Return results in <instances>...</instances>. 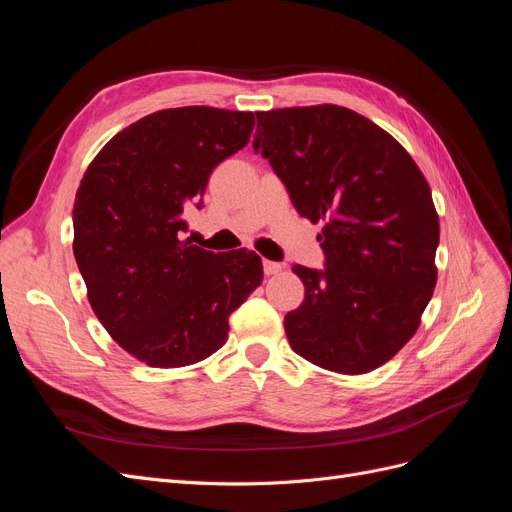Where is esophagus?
<instances>
[{"instance_id":"esophagus-1","label":"esophagus","mask_w":512,"mask_h":512,"mask_svg":"<svg viewBox=\"0 0 512 512\" xmlns=\"http://www.w3.org/2000/svg\"><path fill=\"white\" fill-rule=\"evenodd\" d=\"M262 269H265V275H275V273L282 271V265H280V262L265 260V265H262Z\"/></svg>"}]
</instances>
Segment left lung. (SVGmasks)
<instances>
[{
  "mask_svg": "<svg viewBox=\"0 0 512 512\" xmlns=\"http://www.w3.org/2000/svg\"><path fill=\"white\" fill-rule=\"evenodd\" d=\"M254 149L294 209L324 222V269L294 265L305 301L286 314L292 350L367 374L416 333L436 288L440 222L421 168L374 121L335 104L256 113Z\"/></svg>",
  "mask_w": 512,
  "mask_h": 512,
  "instance_id": "left-lung-1",
  "label": "left lung"
}]
</instances>
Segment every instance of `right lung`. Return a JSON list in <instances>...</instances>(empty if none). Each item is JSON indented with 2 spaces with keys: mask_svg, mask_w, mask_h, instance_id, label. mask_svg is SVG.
I'll return each instance as SVG.
<instances>
[{
  "mask_svg": "<svg viewBox=\"0 0 512 512\" xmlns=\"http://www.w3.org/2000/svg\"><path fill=\"white\" fill-rule=\"evenodd\" d=\"M252 130L254 113H151L102 147L76 190L72 247L91 309L151 367H185L220 350L230 314L262 282L254 252L215 254L181 239L213 168Z\"/></svg>",
  "mask_w": 512,
  "mask_h": 512,
  "instance_id": "obj_1",
  "label": "right lung"
}]
</instances>
